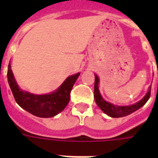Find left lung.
Segmentation results:
<instances>
[{"label": "left lung", "instance_id": "1", "mask_svg": "<svg viewBox=\"0 0 158 158\" xmlns=\"http://www.w3.org/2000/svg\"><path fill=\"white\" fill-rule=\"evenodd\" d=\"M98 83L99 79L98 77L95 74V84H94V99L96 103L98 104L99 107L101 108L102 110L105 112L106 115H110V117L118 118L122 117V116H125L131 114L132 112L137 110L138 109H139L140 107H142L144 105L148 102V100L149 99L150 95H151V87H149L148 92L147 94L145 95L143 98L139 101L137 103L134 104L131 106H115L113 105L111 103H109L107 102H106L102 97L101 96V94L99 93L98 89Z\"/></svg>", "mask_w": 158, "mask_h": 158}]
</instances>
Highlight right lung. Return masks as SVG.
Instances as JSON below:
<instances>
[{
  "instance_id": "obj_1",
  "label": "right lung",
  "mask_w": 158,
  "mask_h": 158,
  "mask_svg": "<svg viewBox=\"0 0 158 158\" xmlns=\"http://www.w3.org/2000/svg\"><path fill=\"white\" fill-rule=\"evenodd\" d=\"M79 74L68 77L57 91L47 95H34L20 90L14 78L10 64L8 65L7 79L14 98L21 107L38 117L49 118L59 114L69 103L70 91Z\"/></svg>"
}]
</instances>
